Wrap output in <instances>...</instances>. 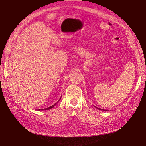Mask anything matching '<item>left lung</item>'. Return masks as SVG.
Here are the masks:
<instances>
[{"instance_id": "1", "label": "left lung", "mask_w": 146, "mask_h": 146, "mask_svg": "<svg viewBox=\"0 0 146 146\" xmlns=\"http://www.w3.org/2000/svg\"><path fill=\"white\" fill-rule=\"evenodd\" d=\"M96 108L97 109H98V110H103V111H107V110H103V109H100V108H98V107H96Z\"/></svg>"}]
</instances>
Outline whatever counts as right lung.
Masks as SVG:
<instances>
[{
    "instance_id": "right-lung-1",
    "label": "right lung",
    "mask_w": 146,
    "mask_h": 146,
    "mask_svg": "<svg viewBox=\"0 0 146 146\" xmlns=\"http://www.w3.org/2000/svg\"><path fill=\"white\" fill-rule=\"evenodd\" d=\"M61 97L60 98V100H58V101H57V102H56V103H55V104H53L52 106H50V107H48V108H46V109H39L38 110H39V111H40V110H42H42H49V109H52L53 107H54L56 104H57V103H58V101L61 100Z\"/></svg>"
}]
</instances>
